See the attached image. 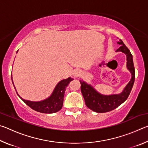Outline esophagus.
Returning a JSON list of instances; mask_svg holds the SVG:
<instances>
[{"label": "esophagus", "instance_id": "esophagus-1", "mask_svg": "<svg viewBox=\"0 0 148 148\" xmlns=\"http://www.w3.org/2000/svg\"><path fill=\"white\" fill-rule=\"evenodd\" d=\"M73 74H74V76L75 77H77V76L79 75V72H77V71H74Z\"/></svg>", "mask_w": 148, "mask_h": 148}]
</instances>
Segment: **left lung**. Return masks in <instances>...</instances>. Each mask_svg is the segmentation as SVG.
Instances as JSON below:
<instances>
[{
    "mask_svg": "<svg viewBox=\"0 0 148 148\" xmlns=\"http://www.w3.org/2000/svg\"><path fill=\"white\" fill-rule=\"evenodd\" d=\"M118 44H121V46L117 49L116 51H121L126 54L127 68L132 74L131 81L127 85L126 87L121 94L110 96L100 95L92 87L82 80L79 81L81 84V92L84 97L86 105L88 108L97 113H104L116 109L127 99L133 87L135 79V71L132 56L128 47L125 46L121 40L118 42Z\"/></svg>",
    "mask_w": 148,
    "mask_h": 148,
    "instance_id": "8db88e82",
    "label": "left lung"
}]
</instances>
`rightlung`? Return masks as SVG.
<instances>
[{
  "label": "right lung",
  "instance_id": "obj_1",
  "mask_svg": "<svg viewBox=\"0 0 148 148\" xmlns=\"http://www.w3.org/2000/svg\"><path fill=\"white\" fill-rule=\"evenodd\" d=\"M74 79L69 77L57 85L51 97L40 102H31L22 99L25 103L35 111L44 114H52L59 112L62 108L66 87Z\"/></svg>",
  "mask_w": 148,
  "mask_h": 148
}]
</instances>
